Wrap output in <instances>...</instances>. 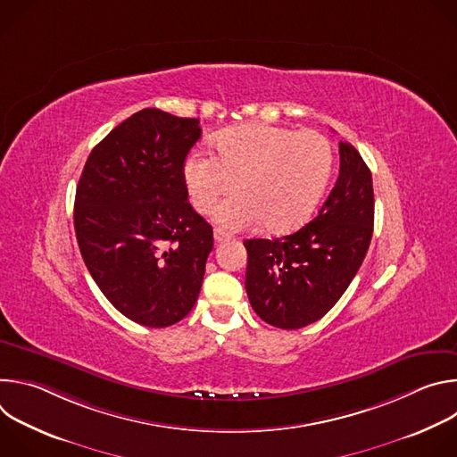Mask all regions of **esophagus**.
Here are the masks:
<instances>
[{
	"label": "esophagus",
	"mask_w": 457,
	"mask_h": 457,
	"mask_svg": "<svg viewBox=\"0 0 457 457\" xmlns=\"http://www.w3.org/2000/svg\"><path fill=\"white\" fill-rule=\"evenodd\" d=\"M229 233L226 231V229H222V228H215L213 229V238H215V242H224V240H229Z\"/></svg>",
	"instance_id": "1"
}]
</instances>
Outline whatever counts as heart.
<instances>
[{
  "label": "heart",
  "mask_w": 457,
  "mask_h": 457,
  "mask_svg": "<svg viewBox=\"0 0 457 457\" xmlns=\"http://www.w3.org/2000/svg\"><path fill=\"white\" fill-rule=\"evenodd\" d=\"M217 157L197 152L184 166L193 208L208 213L235 184L240 189L215 210L229 229L266 222L275 233L302 226L316 210L333 173L328 137L270 124H240L215 139Z\"/></svg>",
  "instance_id": "heart-1"
}]
</instances>
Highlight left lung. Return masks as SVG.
<instances>
[{
	"label": "left lung",
	"instance_id": "obj_1",
	"mask_svg": "<svg viewBox=\"0 0 457 457\" xmlns=\"http://www.w3.org/2000/svg\"><path fill=\"white\" fill-rule=\"evenodd\" d=\"M372 226L370 170L342 141L340 175L318 215L296 233L244 240L245 291L254 312L280 329H300L328 314L358 273Z\"/></svg>",
	"mask_w": 457,
	"mask_h": 457
}]
</instances>
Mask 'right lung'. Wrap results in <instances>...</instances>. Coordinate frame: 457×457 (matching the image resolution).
<instances>
[{
	"label": "right lung",
	"mask_w": 457,
	"mask_h": 457,
	"mask_svg": "<svg viewBox=\"0 0 457 457\" xmlns=\"http://www.w3.org/2000/svg\"><path fill=\"white\" fill-rule=\"evenodd\" d=\"M199 119L145 108L92 150L74 228L85 264L108 302L136 323L168 328L197 302L213 229L187 201L184 161Z\"/></svg>",
	"instance_id": "right-lung-1"
}]
</instances>
